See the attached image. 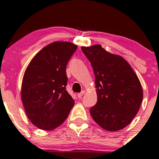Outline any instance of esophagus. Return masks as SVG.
<instances>
[{
	"label": "esophagus",
	"instance_id": "esophagus-1",
	"mask_svg": "<svg viewBox=\"0 0 159 159\" xmlns=\"http://www.w3.org/2000/svg\"><path fill=\"white\" fill-rule=\"evenodd\" d=\"M85 93V91H81V93H78V98H81L82 97V96H83L84 94Z\"/></svg>",
	"mask_w": 159,
	"mask_h": 159
}]
</instances>
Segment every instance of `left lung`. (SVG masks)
I'll list each match as a JSON object with an SVG mask.
<instances>
[{
    "instance_id": "left-lung-1",
    "label": "left lung",
    "mask_w": 159,
    "mask_h": 159,
    "mask_svg": "<svg viewBox=\"0 0 159 159\" xmlns=\"http://www.w3.org/2000/svg\"><path fill=\"white\" fill-rule=\"evenodd\" d=\"M95 75L97 103L91 116L102 129L121 130L131 123L143 100L139 78L123 57L107 52L101 45L81 47Z\"/></svg>"
}]
</instances>
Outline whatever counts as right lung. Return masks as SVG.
<instances>
[{
	"instance_id": "obj_1",
	"label": "right lung",
	"mask_w": 159,
	"mask_h": 159,
	"mask_svg": "<svg viewBox=\"0 0 159 159\" xmlns=\"http://www.w3.org/2000/svg\"><path fill=\"white\" fill-rule=\"evenodd\" d=\"M77 45L54 42L33 57L24 74L21 98L27 116L38 129L51 131L67 118L75 102L66 90V69Z\"/></svg>"
}]
</instances>
